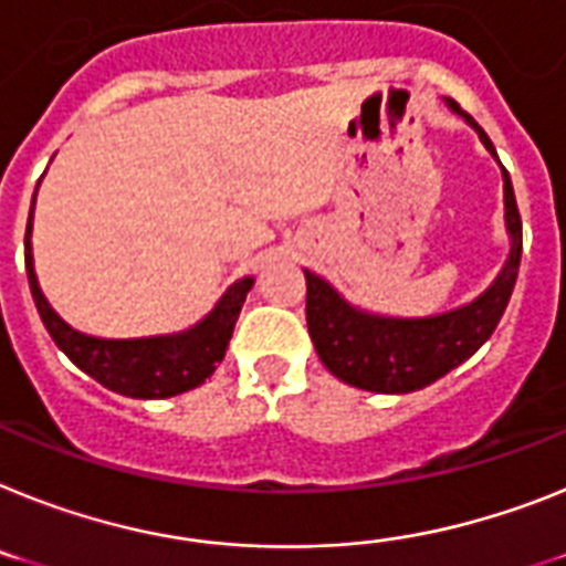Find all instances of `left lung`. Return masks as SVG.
I'll list each match as a JSON object with an SVG mask.
<instances>
[{
  "mask_svg": "<svg viewBox=\"0 0 566 566\" xmlns=\"http://www.w3.org/2000/svg\"><path fill=\"white\" fill-rule=\"evenodd\" d=\"M446 103L460 117H467V123H472L483 146L495 155V146L486 132L474 123L472 114L463 112L454 99H446ZM503 203H506V230L512 239L510 259L503 264L495 284L460 311L429 316V319L371 316V313L350 307L319 275L305 273L307 331L327 371L363 391L408 394L431 386L434 379L458 368L463 359L481 348L510 305L517 268H521V247H524L521 212H517L506 169H503Z\"/></svg>",
  "mask_w": 566,
  "mask_h": 566,
  "instance_id": "obj_1",
  "label": "left lung"
}]
</instances>
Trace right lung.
<instances>
[{"label": "right lung", "instance_id": "obj_1", "mask_svg": "<svg viewBox=\"0 0 566 566\" xmlns=\"http://www.w3.org/2000/svg\"><path fill=\"white\" fill-rule=\"evenodd\" d=\"M31 218L33 207L25 230V270L33 305L40 311L42 325L49 327L56 348L63 350L80 371L97 379L99 386L112 388L123 397H135V400L175 397V394L201 386L203 379L216 371V365L224 359L232 327L239 319L247 293L253 287V279H241L232 284L216 305V311L201 325L189 327L184 334L151 336V339H94V336H85L65 325L42 296L36 273H33Z\"/></svg>", "mask_w": 566, "mask_h": 566}]
</instances>
